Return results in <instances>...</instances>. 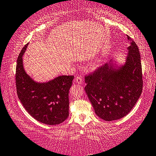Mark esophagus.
<instances>
[{"label": "esophagus", "mask_w": 156, "mask_h": 156, "mask_svg": "<svg viewBox=\"0 0 156 156\" xmlns=\"http://www.w3.org/2000/svg\"><path fill=\"white\" fill-rule=\"evenodd\" d=\"M75 81L77 83H79V84H81L83 82V80H82V79H81V76H76L75 79Z\"/></svg>", "instance_id": "obj_1"}]
</instances>
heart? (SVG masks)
Listing matches in <instances>:
<instances>
[{"label":"heart","instance_id":"1","mask_svg":"<svg viewBox=\"0 0 156 156\" xmlns=\"http://www.w3.org/2000/svg\"><path fill=\"white\" fill-rule=\"evenodd\" d=\"M98 65H99V62H98V61L95 62V63L92 65V68H97V67L98 66Z\"/></svg>","mask_w":156,"mask_h":156}]
</instances>
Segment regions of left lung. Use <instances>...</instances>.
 Masks as SVG:
<instances>
[{
    "instance_id": "left-lung-1",
    "label": "left lung",
    "mask_w": 156,
    "mask_h": 156,
    "mask_svg": "<svg viewBox=\"0 0 156 156\" xmlns=\"http://www.w3.org/2000/svg\"><path fill=\"white\" fill-rule=\"evenodd\" d=\"M130 46L126 62L118 69L105 63L85 76V90L95 114L106 121L126 116L135 106L143 88L137 45L127 35Z\"/></svg>"
}]
</instances>
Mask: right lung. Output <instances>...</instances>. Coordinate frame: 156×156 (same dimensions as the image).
<instances>
[{"instance_id":"right-lung-1","label":"right lung","mask_w":156,"mask_h":156,"mask_svg":"<svg viewBox=\"0 0 156 156\" xmlns=\"http://www.w3.org/2000/svg\"><path fill=\"white\" fill-rule=\"evenodd\" d=\"M21 49L16 66V88L23 107L35 119L47 125H58L69 116V90L74 76L62 75L47 83L33 81L23 69Z\"/></svg>"}]
</instances>
